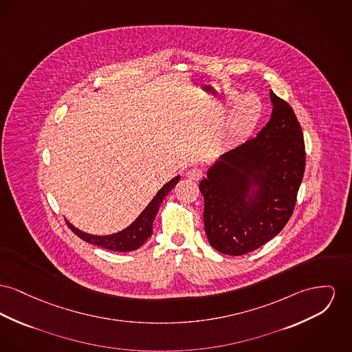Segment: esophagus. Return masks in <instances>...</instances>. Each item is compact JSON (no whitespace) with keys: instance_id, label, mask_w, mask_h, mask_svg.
<instances>
[{"instance_id":"1","label":"esophagus","mask_w":352,"mask_h":352,"mask_svg":"<svg viewBox=\"0 0 352 352\" xmlns=\"http://www.w3.org/2000/svg\"><path fill=\"white\" fill-rule=\"evenodd\" d=\"M186 174L190 179H192V181H199V179L202 178V175H204V170H201V168H198V167H192V168L187 170Z\"/></svg>"}]
</instances>
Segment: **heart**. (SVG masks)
I'll return each instance as SVG.
<instances>
[{
  "instance_id": "1",
  "label": "heart",
  "mask_w": 352,
  "mask_h": 352,
  "mask_svg": "<svg viewBox=\"0 0 352 352\" xmlns=\"http://www.w3.org/2000/svg\"><path fill=\"white\" fill-rule=\"evenodd\" d=\"M236 98H238V96L235 93L228 94V104L235 102ZM261 110H262V106L255 96L248 94L243 98H241L230 114L228 134L232 138H242V137L248 135L258 122Z\"/></svg>"
}]
</instances>
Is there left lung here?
Masks as SVG:
<instances>
[{
    "mask_svg": "<svg viewBox=\"0 0 352 352\" xmlns=\"http://www.w3.org/2000/svg\"><path fill=\"white\" fill-rule=\"evenodd\" d=\"M267 124L245 144L230 150L199 184L210 245L239 256L267 243L289 222L306 167L302 127L285 100L270 91ZM251 176L260 185L248 201Z\"/></svg>",
    "mask_w": 352,
    "mask_h": 352,
    "instance_id": "1",
    "label": "left lung"
}]
</instances>
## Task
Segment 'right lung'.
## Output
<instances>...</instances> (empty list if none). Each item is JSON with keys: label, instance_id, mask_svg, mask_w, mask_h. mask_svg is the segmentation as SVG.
Returning a JSON list of instances; mask_svg holds the SVG:
<instances>
[{"label": "right lung", "instance_id": "1", "mask_svg": "<svg viewBox=\"0 0 352 352\" xmlns=\"http://www.w3.org/2000/svg\"><path fill=\"white\" fill-rule=\"evenodd\" d=\"M179 181V177H175L168 184L162 187L157 195L153 198V201L148 204V206L141 212V215L130 225L129 228H124L122 231L107 235V236H96L90 234H85L82 231L73 228L70 223L67 226L72 228V231L81 238L85 242L96 245L98 248L111 250V251H133L141 248L146 242V239L153 234V222L158 212V208L161 206L162 201L165 199L166 195L173 190Z\"/></svg>", "mask_w": 352, "mask_h": 352}]
</instances>
